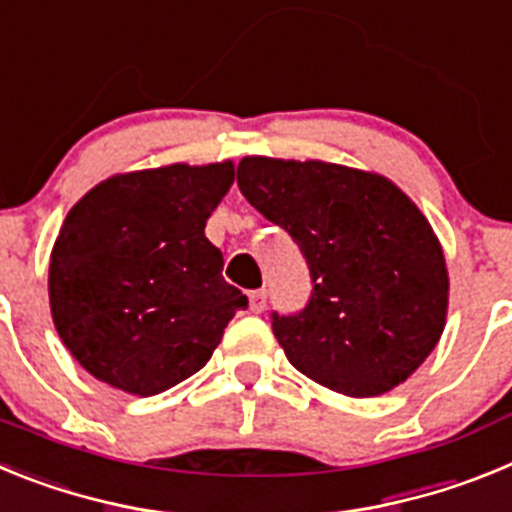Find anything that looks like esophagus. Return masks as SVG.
Listing matches in <instances>:
<instances>
[{
	"label": "esophagus",
	"instance_id": "obj_1",
	"mask_svg": "<svg viewBox=\"0 0 512 512\" xmlns=\"http://www.w3.org/2000/svg\"><path fill=\"white\" fill-rule=\"evenodd\" d=\"M248 302H251V312H256V315H259V312H264V307H266L264 289H256V292H251V295H248Z\"/></svg>",
	"mask_w": 512,
	"mask_h": 512
}]
</instances>
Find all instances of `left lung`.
<instances>
[{
	"label": "left lung",
	"mask_w": 512,
	"mask_h": 512,
	"mask_svg": "<svg viewBox=\"0 0 512 512\" xmlns=\"http://www.w3.org/2000/svg\"><path fill=\"white\" fill-rule=\"evenodd\" d=\"M238 187L310 266V305L271 323L289 364L346 397L405 382L449 312L446 256L420 207L377 171L318 158L246 156Z\"/></svg>",
	"instance_id": "left-lung-1"
}]
</instances>
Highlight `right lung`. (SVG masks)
Instances as JSON below:
<instances>
[{
	"mask_svg": "<svg viewBox=\"0 0 512 512\" xmlns=\"http://www.w3.org/2000/svg\"><path fill=\"white\" fill-rule=\"evenodd\" d=\"M233 161L112 174L69 210L51 251L48 300L71 356L99 382L151 397L210 361L248 297L223 279L207 217Z\"/></svg>",
	"mask_w": 512,
	"mask_h": 512,
	"instance_id": "obj_1",
	"label": "right lung"
}]
</instances>
